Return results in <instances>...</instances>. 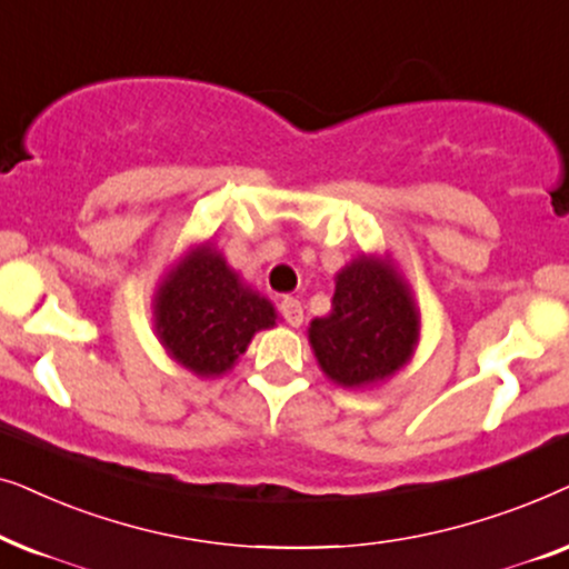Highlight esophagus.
Instances as JSON below:
<instances>
[{
	"label": "esophagus",
	"instance_id": "esophagus-1",
	"mask_svg": "<svg viewBox=\"0 0 569 569\" xmlns=\"http://www.w3.org/2000/svg\"><path fill=\"white\" fill-rule=\"evenodd\" d=\"M280 315H283V320L291 325V328H299L301 322H305V309H301V301L293 299V297H286L280 301Z\"/></svg>",
	"mask_w": 569,
	"mask_h": 569
}]
</instances>
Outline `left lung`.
<instances>
[{"label": "left lung", "instance_id": "left-lung-1", "mask_svg": "<svg viewBox=\"0 0 569 569\" xmlns=\"http://www.w3.org/2000/svg\"><path fill=\"white\" fill-rule=\"evenodd\" d=\"M421 312L392 257L356 254L336 272L328 317L309 322L322 375L346 390L377 388L413 359Z\"/></svg>", "mask_w": 569, "mask_h": 569}]
</instances>
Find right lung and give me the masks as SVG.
Returning a JSON list of instances; mask_svg holds the SVG:
<instances>
[{"instance_id": "add662e5", "label": "right lung", "mask_w": 569, "mask_h": 569, "mask_svg": "<svg viewBox=\"0 0 569 569\" xmlns=\"http://www.w3.org/2000/svg\"><path fill=\"white\" fill-rule=\"evenodd\" d=\"M276 320L272 301L226 262L213 241L189 247L153 293V330L163 351L200 380L231 372L254 332Z\"/></svg>"}]
</instances>
